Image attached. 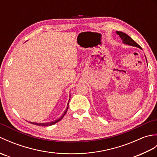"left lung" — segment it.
Listing matches in <instances>:
<instances>
[{"label":"left lung","instance_id":"obj_1","mask_svg":"<svg viewBox=\"0 0 157 157\" xmlns=\"http://www.w3.org/2000/svg\"><path fill=\"white\" fill-rule=\"evenodd\" d=\"M117 34H118L119 36V37L121 38V39L122 40V42L123 44H127V45H129V46H134V47H137L142 49L141 46H140L138 43H136L134 40H133L131 37H129V36L125 34L124 32H119V31H117L116 32Z\"/></svg>","mask_w":157,"mask_h":157}]
</instances>
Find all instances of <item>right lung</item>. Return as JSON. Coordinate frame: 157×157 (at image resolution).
I'll use <instances>...</instances> for the list:
<instances>
[{
	"instance_id": "add662e5",
	"label": "right lung",
	"mask_w": 157,
	"mask_h": 157,
	"mask_svg": "<svg viewBox=\"0 0 157 157\" xmlns=\"http://www.w3.org/2000/svg\"><path fill=\"white\" fill-rule=\"evenodd\" d=\"M70 94H69V101H68V103H67V106L66 108V110L65 111V112L63 113V114L61 115V117L58 118L57 119L55 120V121H51V122H46V123H35V122H29L30 123H32V124H34V125H39V126H50V125H52L55 124L56 123L59 122V121H61V120L63 119V117L65 116V115L66 114L67 111L68 110V107H69V100H70Z\"/></svg>"
}]
</instances>
